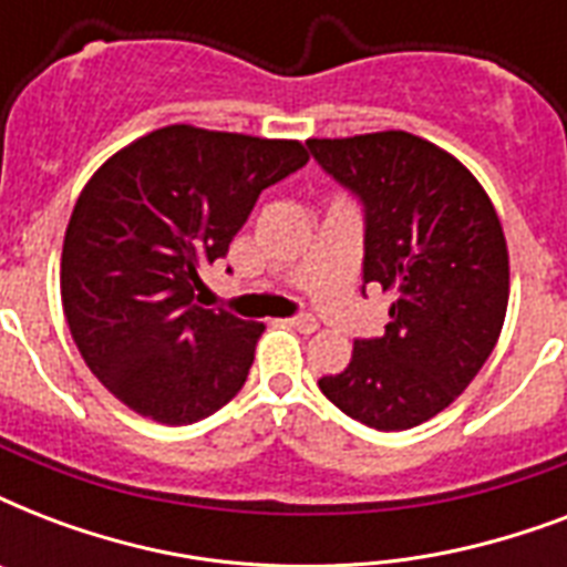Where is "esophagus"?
Listing matches in <instances>:
<instances>
[{
	"label": "esophagus",
	"instance_id": "esophagus-1",
	"mask_svg": "<svg viewBox=\"0 0 567 567\" xmlns=\"http://www.w3.org/2000/svg\"><path fill=\"white\" fill-rule=\"evenodd\" d=\"M288 327L297 329V332H302V336H311V332H318V320L311 318V315H300V318H288L285 320Z\"/></svg>",
	"mask_w": 567,
	"mask_h": 567
}]
</instances>
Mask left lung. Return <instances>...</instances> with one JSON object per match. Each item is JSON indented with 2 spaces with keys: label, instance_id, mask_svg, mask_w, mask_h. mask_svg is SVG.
<instances>
[{
  "label": "left lung",
  "instance_id": "8db88e82",
  "mask_svg": "<svg viewBox=\"0 0 567 567\" xmlns=\"http://www.w3.org/2000/svg\"><path fill=\"white\" fill-rule=\"evenodd\" d=\"M364 203V282L394 293L391 323L353 344L320 391L353 421L412 430L465 391L501 338L509 249L492 199L465 164L388 128L306 141Z\"/></svg>",
  "mask_w": 567,
  "mask_h": 567
}]
</instances>
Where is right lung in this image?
<instances>
[{
	"mask_svg": "<svg viewBox=\"0 0 567 567\" xmlns=\"http://www.w3.org/2000/svg\"><path fill=\"white\" fill-rule=\"evenodd\" d=\"M306 162L300 141L176 123L93 173L66 223L61 302L120 403L182 426L238 394L265 323L196 306L199 270L229 252L258 194Z\"/></svg>",
	"mask_w": 567,
	"mask_h": 567,
	"instance_id": "obj_1",
	"label": "right lung"
}]
</instances>
